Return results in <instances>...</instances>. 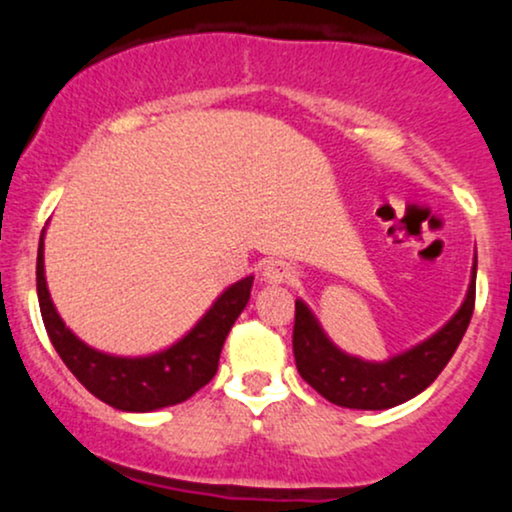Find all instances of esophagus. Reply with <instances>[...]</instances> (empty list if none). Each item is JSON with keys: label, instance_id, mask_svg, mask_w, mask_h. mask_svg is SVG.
I'll use <instances>...</instances> for the list:
<instances>
[{"label": "esophagus", "instance_id": "34e87169", "mask_svg": "<svg viewBox=\"0 0 512 512\" xmlns=\"http://www.w3.org/2000/svg\"><path fill=\"white\" fill-rule=\"evenodd\" d=\"M293 276V269L289 262L272 260L262 267V281L264 284H286Z\"/></svg>", "mask_w": 512, "mask_h": 512}]
</instances>
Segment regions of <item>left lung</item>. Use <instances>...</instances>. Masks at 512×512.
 <instances>
[{
  "label": "left lung",
  "mask_w": 512,
  "mask_h": 512,
  "mask_svg": "<svg viewBox=\"0 0 512 512\" xmlns=\"http://www.w3.org/2000/svg\"><path fill=\"white\" fill-rule=\"evenodd\" d=\"M477 260L472 267L467 296L455 315L436 334L387 361H363L332 344L313 310L296 301L293 356L301 378L332 404L346 409H390L424 392L460 346L474 313Z\"/></svg>",
  "instance_id": "8db88e82"
}]
</instances>
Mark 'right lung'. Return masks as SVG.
Masks as SVG:
<instances>
[{"mask_svg": "<svg viewBox=\"0 0 512 512\" xmlns=\"http://www.w3.org/2000/svg\"><path fill=\"white\" fill-rule=\"evenodd\" d=\"M43 238L45 228L35 264L40 315L64 366L72 370L91 395L120 411H156L185 402L214 378L223 342L250 301L255 276H245L228 286L202 315V320L168 349L151 356H113L81 342L64 325L45 281Z\"/></svg>", "mask_w": 512, "mask_h": 512, "instance_id": "obj_1", "label": "right lung"}]
</instances>
